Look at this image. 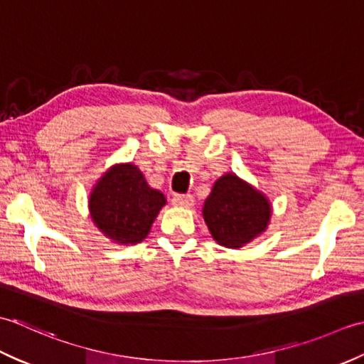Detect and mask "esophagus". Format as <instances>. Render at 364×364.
Segmentation results:
<instances>
[{
    "label": "esophagus",
    "mask_w": 364,
    "mask_h": 364,
    "mask_svg": "<svg viewBox=\"0 0 364 364\" xmlns=\"http://www.w3.org/2000/svg\"><path fill=\"white\" fill-rule=\"evenodd\" d=\"M173 205L176 207H183V209H188L193 205V196L191 195H176L171 199Z\"/></svg>",
    "instance_id": "1"
}]
</instances>
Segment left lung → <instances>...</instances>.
Instances as JSON below:
<instances>
[{
    "label": "left lung",
    "instance_id": "obj_1",
    "mask_svg": "<svg viewBox=\"0 0 364 364\" xmlns=\"http://www.w3.org/2000/svg\"><path fill=\"white\" fill-rule=\"evenodd\" d=\"M272 212L265 193L234 173L215 181L203 207V217L213 240L231 250H239L264 234Z\"/></svg>",
    "mask_w": 364,
    "mask_h": 364
}]
</instances>
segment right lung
Returning a JSON list of instances; mask_svg holds the SVG:
<instances>
[{"instance_id":"1","label":"right lung","mask_w":364,"mask_h":364,"mask_svg":"<svg viewBox=\"0 0 364 364\" xmlns=\"http://www.w3.org/2000/svg\"><path fill=\"white\" fill-rule=\"evenodd\" d=\"M87 203L94 225L103 235L117 245H136L151 232L166 198L129 161L109 166L94 183Z\"/></svg>"}]
</instances>
